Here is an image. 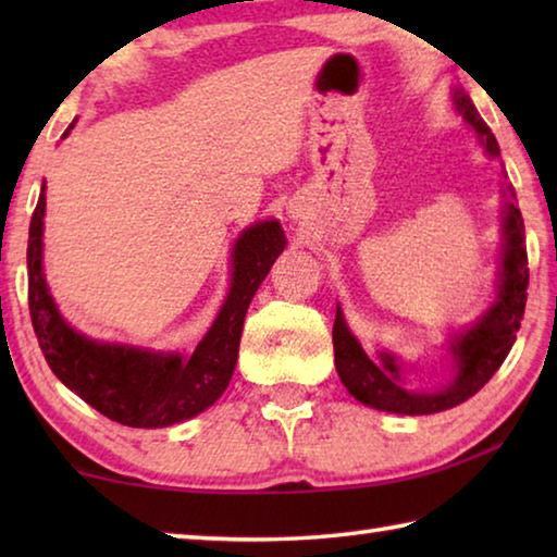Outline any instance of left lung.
Instances as JSON below:
<instances>
[{
	"label": "left lung",
	"instance_id": "8db88e82",
	"mask_svg": "<svg viewBox=\"0 0 557 557\" xmlns=\"http://www.w3.org/2000/svg\"><path fill=\"white\" fill-rule=\"evenodd\" d=\"M455 108L474 127L479 143L484 145L488 157H498V143L486 122L479 117L474 102L465 90L455 88ZM528 256H525V231L521 211L516 209V191L506 188L504 209V260L502 277H498V295L486 314L467 329L465 334L451 338L449 351L455 356V379L442 385L435 393H414L400 385V366L391 354L381 351V361H373L363 351L358 338L348 332L342 309H336L334 319V361L338 379L346 391L363 405L375 410L398 414H430L455 408L469 400L488 383L498 371L504 358L511 351L516 332L521 329L525 297H528Z\"/></svg>",
	"mask_w": 557,
	"mask_h": 557
}]
</instances>
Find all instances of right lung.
Wrapping results in <instances>:
<instances>
[{"label":"right lung","mask_w":557,"mask_h":557,"mask_svg":"<svg viewBox=\"0 0 557 557\" xmlns=\"http://www.w3.org/2000/svg\"><path fill=\"white\" fill-rule=\"evenodd\" d=\"M44 188L29 225L26 268L32 324L55 379L106 418L127 428H166L211 408L231 383L250 299L287 245L282 225L260 221L235 240L231 292L191 356L152 354L132 346L98 344L63 322L41 265Z\"/></svg>","instance_id":"right-lung-1"}]
</instances>
